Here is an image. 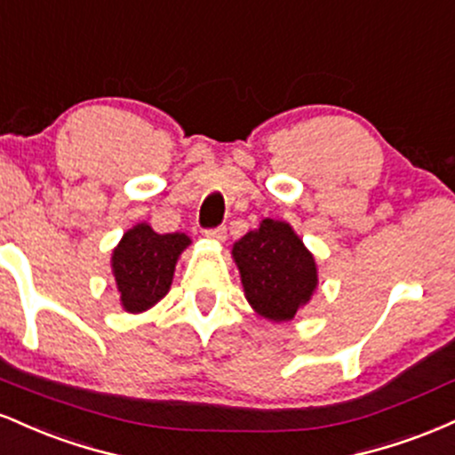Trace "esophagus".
Listing matches in <instances>:
<instances>
[{"label":"esophagus","mask_w":455,"mask_h":455,"mask_svg":"<svg viewBox=\"0 0 455 455\" xmlns=\"http://www.w3.org/2000/svg\"><path fill=\"white\" fill-rule=\"evenodd\" d=\"M205 235L213 242H224L227 239V227H216V228H207Z\"/></svg>","instance_id":"34e87169"}]
</instances>
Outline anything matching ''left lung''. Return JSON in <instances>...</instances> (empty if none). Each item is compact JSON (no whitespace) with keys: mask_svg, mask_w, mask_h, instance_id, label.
Masks as SVG:
<instances>
[{"mask_svg":"<svg viewBox=\"0 0 455 455\" xmlns=\"http://www.w3.org/2000/svg\"><path fill=\"white\" fill-rule=\"evenodd\" d=\"M233 259L245 299L267 321H291L315 295V257L291 224L265 218L233 243Z\"/></svg>","mask_w":455,"mask_h":455,"instance_id":"1","label":"left lung"}]
</instances>
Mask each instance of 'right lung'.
Returning <instances> with one entry per match:
<instances>
[{"instance_id": "add662e5", "label": "right lung", "mask_w": 455, "mask_h": 455, "mask_svg": "<svg viewBox=\"0 0 455 455\" xmlns=\"http://www.w3.org/2000/svg\"><path fill=\"white\" fill-rule=\"evenodd\" d=\"M190 245L184 233L158 235L140 222L124 233L113 250L111 267L126 312H145L169 293L180 254Z\"/></svg>"}]
</instances>
